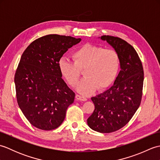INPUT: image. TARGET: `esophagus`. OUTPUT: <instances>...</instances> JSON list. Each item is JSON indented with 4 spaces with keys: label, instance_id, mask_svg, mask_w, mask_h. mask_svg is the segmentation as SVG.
Wrapping results in <instances>:
<instances>
[{
    "label": "esophagus",
    "instance_id": "1",
    "mask_svg": "<svg viewBox=\"0 0 160 160\" xmlns=\"http://www.w3.org/2000/svg\"><path fill=\"white\" fill-rule=\"evenodd\" d=\"M76 98L78 100H80V101H87V99L86 98L84 97H82V96H80V95H76Z\"/></svg>",
    "mask_w": 160,
    "mask_h": 160
}]
</instances>
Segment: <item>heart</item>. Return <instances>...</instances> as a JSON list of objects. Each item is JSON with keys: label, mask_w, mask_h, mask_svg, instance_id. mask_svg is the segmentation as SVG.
I'll list each match as a JSON object with an SVG mask.
<instances>
[{"label": "heart", "mask_w": 160, "mask_h": 160, "mask_svg": "<svg viewBox=\"0 0 160 160\" xmlns=\"http://www.w3.org/2000/svg\"><path fill=\"white\" fill-rule=\"evenodd\" d=\"M74 62L66 58L58 61L60 74L72 87L77 86L84 70V79L77 90L88 96L97 89L102 91L109 87L116 79L120 70V60L118 53L113 49L87 43L75 50L72 53Z\"/></svg>", "instance_id": "obj_1"}]
</instances>
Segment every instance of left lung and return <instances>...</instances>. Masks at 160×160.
<instances>
[{
    "label": "left lung",
    "mask_w": 160,
    "mask_h": 160,
    "mask_svg": "<svg viewBox=\"0 0 160 160\" xmlns=\"http://www.w3.org/2000/svg\"><path fill=\"white\" fill-rule=\"evenodd\" d=\"M100 39L118 53L121 70L110 89L91 98L95 109L87 124L97 132L108 133L124 127L140 107L144 71L138 53L130 44L111 36H102Z\"/></svg>",
    "instance_id": "left-lung-1"
}]
</instances>
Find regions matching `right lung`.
Wrapping results in <instances>:
<instances>
[{
	"mask_svg": "<svg viewBox=\"0 0 160 160\" xmlns=\"http://www.w3.org/2000/svg\"><path fill=\"white\" fill-rule=\"evenodd\" d=\"M81 38L50 34L27 47L17 68L14 82L18 106L33 127L49 131L65 118L75 93L62 78L58 61Z\"/></svg>",
	"mask_w": 160,
	"mask_h": 160,
	"instance_id": "add662e5",
	"label": "right lung"
}]
</instances>
